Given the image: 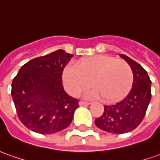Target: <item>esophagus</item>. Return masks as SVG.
Here are the masks:
<instances>
[{
  "label": "esophagus",
  "instance_id": "obj_1",
  "mask_svg": "<svg viewBox=\"0 0 160 160\" xmlns=\"http://www.w3.org/2000/svg\"><path fill=\"white\" fill-rule=\"evenodd\" d=\"M90 103H88V102H83V101H80L79 102V105H89Z\"/></svg>",
  "mask_w": 160,
  "mask_h": 160
}]
</instances>
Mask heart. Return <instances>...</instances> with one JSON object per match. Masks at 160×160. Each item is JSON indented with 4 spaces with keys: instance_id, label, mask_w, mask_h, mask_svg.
Segmentation results:
<instances>
[{
    "instance_id": "b5f03b06",
    "label": "heart",
    "mask_w": 160,
    "mask_h": 160,
    "mask_svg": "<svg viewBox=\"0 0 160 160\" xmlns=\"http://www.w3.org/2000/svg\"><path fill=\"white\" fill-rule=\"evenodd\" d=\"M63 82L67 91L78 96L91 86L95 91L88 98H102L103 102H113L123 98L133 82L131 65L123 59H116L107 55H97L79 60L77 68L66 67Z\"/></svg>"
}]
</instances>
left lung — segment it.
Returning <instances> with one entry per match:
<instances>
[{
	"label": "left lung",
	"instance_id": "8db88e82",
	"mask_svg": "<svg viewBox=\"0 0 160 160\" xmlns=\"http://www.w3.org/2000/svg\"><path fill=\"white\" fill-rule=\"evenodd\" d=\"M120 57L132 69V89L119 102L104 105L103 115L95 120V124L99 129L113 134H124L137 128L145 117L152 98V81L145 69L127 56Z\"/></svg>",
	"mask_w": 160,
	"mask_h": 160
}]
</instances>
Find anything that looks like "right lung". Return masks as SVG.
I'll use <instances>...</instances> for the list:
<instances>
[{
    "mask_svg": "<svg viewBox=\"0 0 160 160\" xmlns=\"http://www.w3.org/2000/svg\"><path fill=\"white\" fill-rule=\"evenodd\" d=\"M73 55L62 49L36 57L20 69L11 95L19 119L40 134H53L69 126L78 107V99L62 86V71Z\"/></svg>",
    "mask_w": 160,
    "mask_h": 160,
    "instance_id": "right-lung-1",
    "label": "right lung"
}]
</instances>
